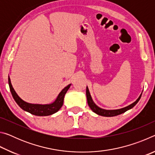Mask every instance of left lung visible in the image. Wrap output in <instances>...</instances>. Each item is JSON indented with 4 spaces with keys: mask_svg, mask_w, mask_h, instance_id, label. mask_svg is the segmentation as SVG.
<instances>
[{
    "mask_svg": "<svg viewBox=\"0 0 155 155\" xmlns=\"http://www.w3.org/2000/svg\"><path fill=\"white\" fill-rule=\"evenodd\" d=\"M141 94L142 92L140 94V96H139V98L136 100L134 103L130 104V105H128L124 108L119 109H114V110H108V109H102L98 106H97L95 104V103L93 101L92 98H91V94L90 93V91H89V89L87 86V88H86V96H87V103L89 107H90L91 111H94L95 114H98L99 115H101V116H104V117H113L115 116V115H118L120 114H122L123 113L126 112L128 110L132 109L133 107H134L136 104L138 103V101H140V99L141 96Z\"/></svg>",
    "mask_w": 155,
    "mask_h": 155,
    "instance_id": "obj_1",
    "label": "left lung"
}]
</instances>
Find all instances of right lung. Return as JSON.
Returning <instances> with one entry per match:
<instances>
[{"label":"right lung","mask_w":155,"mask_h":155,"mask_svg":"<svg viewBox=\"0 0 155 155\" xmlns=\"http://www.w3.org/2000/svg\"><path fill=\"white\" fill-rule=\"evenodd\" d=\"M8 82L9 85V89L12 94V96L15 100L18 106L21 109L24 110L25 111H27L30 114L37 115V116H47V115H51L52 114H55L59 110L61 109V107L64 103V96L66 94L67 91L69 90V88L71 85V84L68 85L66 87H65L61 91V92L57 96V98L53 103L50 104H32L27 103L20 98L15 92L14 87L12 85L11 80H10L9 76L8 77Z\"/></svg>","instance_id":"1"}]
</instances>
